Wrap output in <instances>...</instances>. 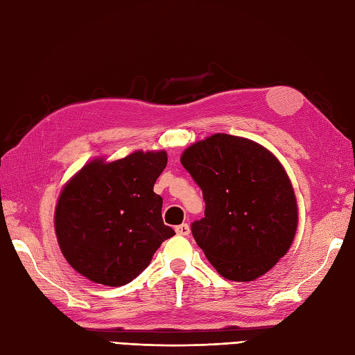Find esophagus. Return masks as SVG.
<instances>
[{"mask_svg": "<svg viewBox=\"0 0 355 355\" xmlns=\"http://www.w3.org/2000/svg\"><path fill=\"white\" fill-rule=\"evenodd\" d=\"M175 232L178 233V235L187 236L191 233V227L187 224H180V225H177V227H175Z\"/></svg>", "mask_w": 355, "mask_h": 355, "instance_id": "esophagus-1", "label": "esophagus"}]
</instances>
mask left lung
Returning a JSON list of instances; mask_svg holds the SVG:
<instances>
[{"mask_svg": "<svg viewBox=\"0 0 355 355\" xmlns=\"http://www.w3.org/2000/svg\"><path fill=\"white\" fill-rule=\"evenodd\" d=\"M182 164L206 202L192 235L218 273L248 282L273 268L297 229L296 197L276 157L252 140L215 134L187 148Z\"/></svg>", "mask_w": 355, "mask_h": 355, "instance_id": "obj_1", "label": "left lung"}]
</instances>
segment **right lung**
Instances as JSON below:
<instances>
[{
    "label": "right lung",
    "mask_w": 355,
    "mask_h": 355,
    "mask_svg": "<svg viewBox=\"0 0 355 355\" xmlns=\"http://www.w3.org/2000/svg\"><path fill=\"white\" fill-rule=\"evenodd\" d=\"M166 164L164 150H137L112 163L94 160L64 187L55 227L74 270L93 282L122 286L149 266L163 241L175 235L154 192Z\"/></svg>",
    "instance_id": "1"
}]
</instances>
